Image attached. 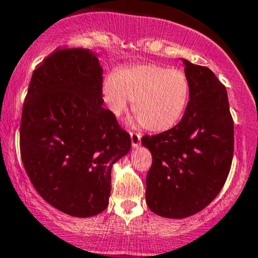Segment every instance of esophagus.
<instances>
[{"mask_svg":"<svg viewBox=\"0 0 258 258\" xmlns=\"http://www.w3.org/2000/svg\"><path fill=\"white\" fill-rule=\"evenodd\" d=\"M130 139H132V145L133 148H138L142 143V135L138 134V133L132 132L130 133Z\"/></svg>","mask_w":258,"mask_h":258,"instance_id":"esophagus-1","label":"esophagus"}]
</instances>
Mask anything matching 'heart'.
<instances>
[{
  "label": "heart",
  "instance_id": "1",
  "mask_svg": "<svg viewBox=\"0 0 258 258\" xmlns=\"http://www.w3.org/2000/svg\"><path fill=\"white\" fill-rule=\"evenodd\" d=\"M190 86L180 70L155 63L119 68L105 78L103 99L109 111L120 118L133 102V111L150 132H166L181 119L188 102Z\"/></svg>",
  "mask_w": 258,
  "mask_h": 258
}]
</instances>
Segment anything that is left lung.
<instances>
[{
  "label": "left lung",
  "instance_id": "left-lung-1",
  "mask_svg": "<svg viewBox=\"0 0 258 258\" xmlns=\"http://www.w3.org/2000/svg\"><path fill=\"white\" fill-rule=\"evenodd\" d=\"M190 94L179 124L145 135L153 155L147 175V204L159 216L184 219L219 195L233 156V120L224 84L208 67L181 58Z\"/></svg>",
  "mask_w": 258,
  "mask_h": 258
}]
</instances>
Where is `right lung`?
I'll list each match as a JSON object with an SVG mask.
<instances>
[{
    "mask_svg": "<svg viewBox=\"0 0 258 258\" xmlns=\"http://www.w3.org/2000/svg\"><path fill=\"white\" fill-rule=\"evenodd\" d=\"M103 68L87 48L58 49L32 74L20 148L37 192L53 208L90 217L108 208L111 168L130 135L103 108Z\"/></svg>",
    "mask_w": 258,
    "mask_h": 258,
    "instance_id": "right-lung-1",
    "label": "right lung"
}]
</instances>
